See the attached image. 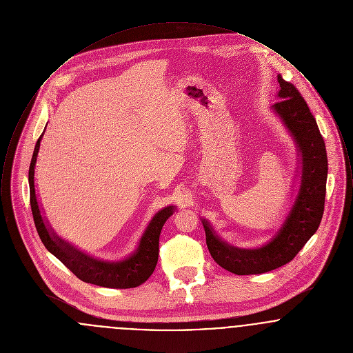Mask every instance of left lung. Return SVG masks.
<instances>
[{"mask_svg":"<svg viewBox=\"0 0 353 353\" xmlns=\"http://www.w3.org/2000/svg\"><path fill=\"white\" fill-rule=\"evenodd\" d=\"M278 82L281 101L274 103L271 110L292 136L302 163L299 192L283 225L266 245L256 249H239L222 241L210 223L201 219L210 255L222 269L236 275L263 274L292 261L316 233L324 212L328 173L324 140L301 92L281 75Z\"/></svg>","mask_w":353,"mask_h":353,"instance_id":"1","label":"left lung"}]
</instances>
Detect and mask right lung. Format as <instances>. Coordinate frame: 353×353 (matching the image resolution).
Wrapping results in <instances>:
<instances>
[{"mask_svg": "<svg viewBox=\"0 0 353 353\" xmlns=\"http://www.w3.org/2000/svg\"><path fill=\"white\" fill-rule=\"evenodd\" d=\"M46 130V127H45ZM45 131L37 140L33 157L29 168V186H30V206L33 212L34 223L38 235L45 248L57 256L72 274H75L85 283L108 287V288H134L144 283L157 265L159 259V238L165 221L174 213V206H167L157 212L151 219L148 228L140 238L139 246L134 254L118 262L101 261L79 252L49 229L45 217L41 214L39 203L35 194L34 173L35 163L39 152L41 140Z\"/></svg>", "mask_w": 353, "mask_h": 353, "instance_id": "1", "label": "right lung"}]
</instances>
